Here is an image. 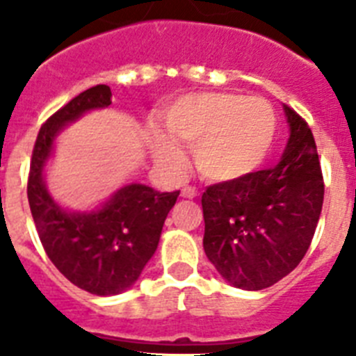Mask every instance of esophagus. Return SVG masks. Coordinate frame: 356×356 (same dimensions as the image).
<instances>
[{"mask_svg": "<svg viewBox=\"0 0 356 356\" xmlns=\"http://www.w3.org/2000/svg\"><path fill=\"white\" fill-rule=\"evenodd\" d=\"M181 197H187V200H194V197H197V191L194 187H184V188H181Z\"/></svg>", "mask_w": 356, "mask_h": 356, "instance_id": "1", "label": "esophagus"}]
</instances>
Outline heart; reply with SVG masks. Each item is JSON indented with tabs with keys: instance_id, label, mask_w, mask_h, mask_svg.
<instances>
[{
	"instance_id": "heart-1",
	"label": "heart",
	"mask_w": 356,
	"mask_h": 356,
	"mask_svg": "<svg viewBox=\"0 0 356 356\" xmlns=\"http://www.w3.org/2000/svg\"><path fill=\"white\" fill-rule=\"evenodd\" d=\"M163 127L171 139L155 137L160 162L181 163L184 153L176 142L194 147V163L207 180L232 181L266 160L275 139L276 115L264 97L196 92L176 99L165 110Z\"/></svg>"
}]
</instances>
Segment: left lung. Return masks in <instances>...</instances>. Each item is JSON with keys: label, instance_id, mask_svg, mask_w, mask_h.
Here are the masks:
<instances>
[{"label": "left lung", "instance_id": "1", "mask_svg": "<svg viewBox=\"0 0 356 356\" xmlns=\"http://www.w3.org/2000/svg\"><path fill=\"white\" fill-rule=\"evenodd\" d=\"M289 140L275 168L210 185L203 196V248L237 289L262 291L294 271L319 222L325 184L314 135L284 105Z\"/></svg>", "mask_w": 356, "mask_h": 356}]
</instances>
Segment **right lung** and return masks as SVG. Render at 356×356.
<instances>
[{
    "mask_svg": "<svg viewBox=\"0 0 356 356\" xmlns=\"http://www.w3.org/2000/svg\"><path fill=\"white\" fill-rule=\"evenodd\" d=\"M110 103L108 85H96L55 112L37 135L28 176V203L44 251L71 284L96 296L121 294L139 280L180 196V191L159 193L147 185L128 184L85 212L65 210L53 200L44 171L56 137L81 115Z\"/></svg>",
    "mask_w": 356,
    "mask_h": 356,
    "instance_id": "add662e5",
    "label": "right lung"
}]
</instances>
